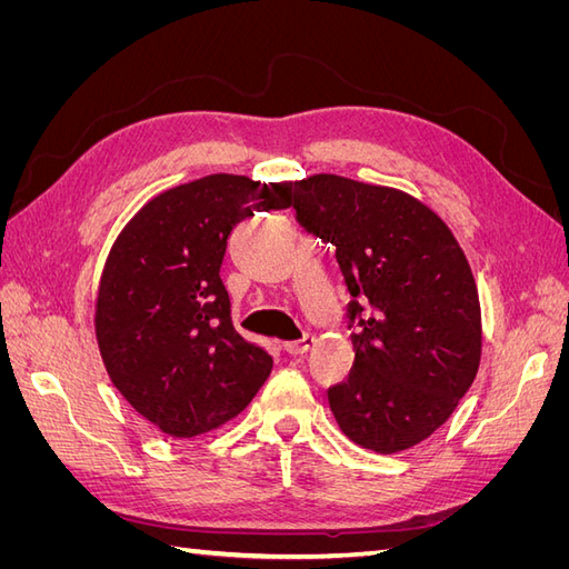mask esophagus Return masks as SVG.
Returning a JSON list of instances; mask_svg holds the SVG:
<instances>
[{
    "mask_svg": "<svg viewBox=\"0 0 569 569\" xmlns=\"http://www.w3.org/2000/svg\"><path fill=\"white\" fill-rule=\"evenodd\" d=\"M316 343V337L313 335H303L301 339H295V341H284L282 347L287 353L291 356H303L306 351H311V347Z\"/></svg>",
    "mask_w": 569,
    "mask_h": 569,
    "instance_id": "obj_1",
    "label": "esophagus"
}]
</instances>
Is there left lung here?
Here are the masks:
<instances>
[{
  "label": "left lung",
  "instance_id": "1",
  "mask_svg": "<svg viewBox=\"0 0 569 569\" xmlns=\"http://www.w3.org/2000/svg\"><path fill=\"white\" fill-rule=\"evenodd\" d=\"M297 222L335 247L351 295L356 363L327 389L341 432L406 451L451 418L481 353L472 270L443 220L399 189L313 176L295 182Z\"/></svg>",
  "mask_w": 569,
  "mask_h": 569
}]
</instances>
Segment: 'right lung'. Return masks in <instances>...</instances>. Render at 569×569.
Here are the masks:
<instances>
[{"mask_svg": "<svg viewBox=\"0 0 569 569\" xmlns=\"http://www.w3.org/2000/svg\"><path fill=\"white\" fill-rule=\"evenodd\" d=\"M291 206V182L209 176L151 199L101 274L97 339L116 389L163 435L189 439L242 412L272 358L234 330L220 266L249 216Z\"/></svg>", "mask_w": 569, "mask_h": 569, "instance_id": "obj_1", "label": "right lung"}]
</instances>
